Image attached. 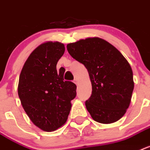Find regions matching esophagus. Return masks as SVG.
<instances>
[{"label": "esophagus", "instance_id": "1", "mask_svg": "<svg viewBox=\"0 0 150 150\" xmlns=\"http://www.w3.org/2000/svg\"><path fill=\"white\" fill-rule=\"evenodd\" d=\"M74 83H75V84H76V85H78V83H79V81H78L77 79H74Z\"/></svg>", "mask_w": 150, "mask_h": 150}]
</instances>
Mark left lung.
<instances>
[{"label":"left lung","mask_w":150,"mask_h":150,"mask_svg":"<svg viewBox=\"0 0 150 150\" xmlns=\"http://www.w3.org/2000/svg\"><path fill=\"white\" fill-rule=\"evenodd\" d=\"M75 60L87 69L92 95L86 106L95 121L112 123L129 108L134 88L130 64L119 50L99 38H88L67 45Z\"/></svg>","instance_id":"obj_1"}]
</instances>
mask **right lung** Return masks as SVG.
Returning <instances> with one entry per match:
<instances>
[{"instance_id": "obj_1", "label": "right lung", "mask_w": 150, "mask_h": 150, "mask_svg": "<svg viewBox=\"0 0 150 150\" xmlns=\"http://www.w3.org/2000/svg\"><path fill=\"white\" fill-rule=\"evenodd\" d=\"M64 52L63 44L47 41L29 55L21 71L18 96L25 112L35 126L46 132L62 126L76 96V86L64 81L56 65Z\"/></svg>"}]
</instances>
